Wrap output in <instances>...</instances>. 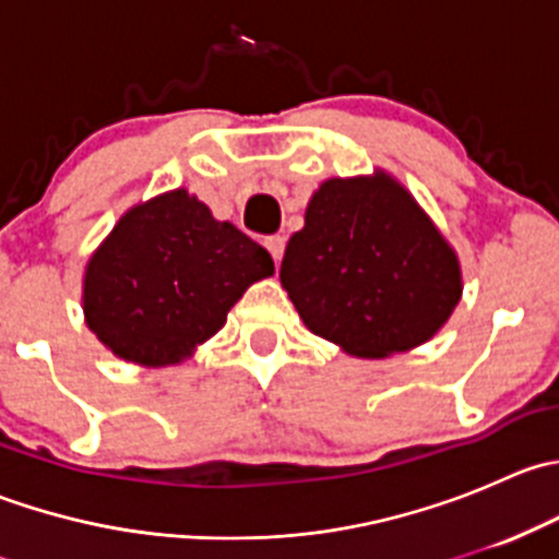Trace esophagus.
<instances>
[{"mask_svg":"<svg viewBox=\"0 0 559 559\" xmlns=\"http://www.w3.org/2000/svg\"><path fill=\"white\" fill-rule=\"evenodd\" d=\"M264 248H267L270 251V257L275 259V264L281 262V259H284V248H286V240L281 238V235H273V238H267L264 240Z\"/></svg>","mask_w":559,"mask_h":559,"instance_id":"esophagus-1","label":"esophagus"}]
</instances>
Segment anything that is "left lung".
Instances as JSON below:
<instances>
[{"label":"left lung","instance_id":"obj_1","mask_svg":"<svg viewBox=\"0 0 559 559\" xmlns=\"http://www.w3.org/2000/svg\"><path fill=\"white\" fill-rule=\"evenodd\" d=\"M281 286L313 335L379 359L430 341L460 302L454 248L386 173L330 178L286 243Z\"/></svg>","mask_w":559,"mask_h":559}]
</instances>
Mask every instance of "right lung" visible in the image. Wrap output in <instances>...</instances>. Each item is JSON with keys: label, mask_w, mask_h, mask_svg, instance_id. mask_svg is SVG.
Returning a JSON list of instances; mask_svg holds the SVG:
<instances>
[{"label": "right lung", "mask_w": 559, "mask_h": 559, "mask_svg": "<svg viewBox=\"0 0 559 559\" xmlns=\"http://www.w3.org/2000/svg\"><path fill=\"white\" fill-rule=\"evenodd\" d=\"M273 257L186 189L123 213L83 275L86 324L116 357L162 368L216 335Z\"/></svg>", "instance_id": "obj_1"}]
</instances>
